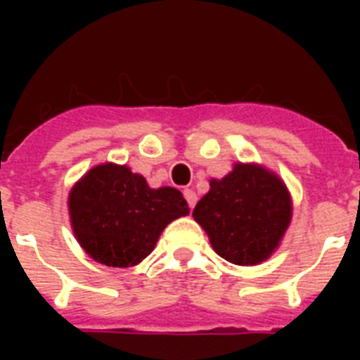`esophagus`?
<instances>
[{"label":"esophagus","instance_id":"obj_1","mask_svg":"<svg viewBox=\"0 0 360 360\" xmlns=\"http://www.w3.org/2000/svg\"><path fill=\"white\" fill-rule=\"evenodd\" d=\"M183 194H185V200H186V203H188V207H194V205H196V202H198V196H196V192L194 191H191V188H185V191H183Z\"/></svg>","mask_w":360,"mask_h":360}]
</instances>
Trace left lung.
<instances>
[{"label": "left lung", "mask_w": 360, "mask_h": 360, "mask_svg": "<svg viewBox=\"0 0 360 360\" xmlns=\"http://www.w3.org/2000/svg\"><path fill=\"white\" fill-rule=\"evenodd\" d=\"M209 186L192 217L214 252L236 265L265 262L278 248L291 220V196L284 181L259 164L237 162Z\"/></svg>", "instance_id": "obj_1"}]
</instances>
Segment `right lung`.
<instances>
[{
	"label": "right lung",
	"mask_w": 360,
	"mask_h": 360,
	"mask_svg": "<svg viewBox=\"0 0 360 360\" xmlns=\"http://www.w3.org/2000/svg\"><path fill=\"white\" fill-rule=\"evenodd\" d=\"M70 224L87 256L108 267L146 259L162 230L188 214L177 188H151L143 175L120 164H98L69 194Z\"/></svg>",
	"instance_id": "right-lung-1"
}]
</instances>
